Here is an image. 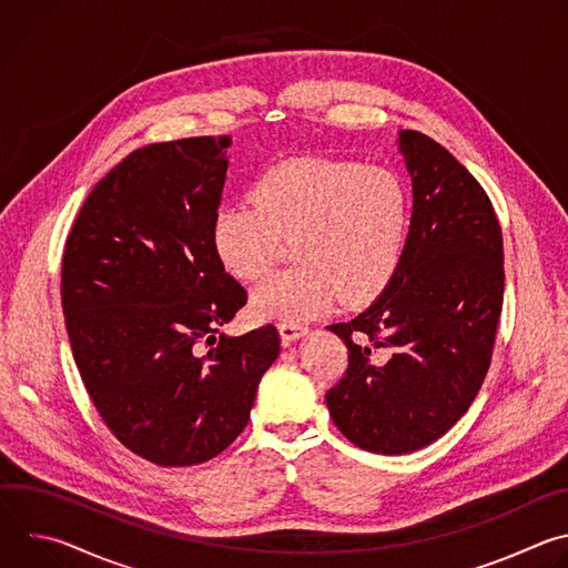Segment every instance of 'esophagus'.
Instances as JSON below:
<instances>
[{
  "mask_svg": "<svg viewBox=\"0 0 568 568\" xmlns=\"http://www.w3.org/2000/svg\"><path fill=\"white\" fill-rule=\"evenodd\" d=\"M278 333H281V337H283V342H285V344H292V342H296V339L305 337V335H307V328H305V326H301V323L281 321V323H278Z\"/></svg>",
  "mask_w": 568,
  "mask_h": 568,
  "instance_id": "34e87169",
  "label": "esophagus"
}]
</instances>
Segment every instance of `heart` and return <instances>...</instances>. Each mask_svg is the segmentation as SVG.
<instances>
[{"label":"heart","mask_w":568,"mask_h":568,"mask_svg":"<svg viewBox=\"0 0 568 568\" xmlns=\"http://www.w3.org/2000/svg\"><path fill=\"white\" fill-rule=\"evenodd\" d=\"M252 202L222 206L213 250L229 274L263 278L294 237L298 265L274 274L252 294L261 318L303 321L337 298L359 305L397 274L412 229V193L395 173L355 161L296 156L267 169Z\"/></svg>","instance_id":"heart-1"}]
</instances>
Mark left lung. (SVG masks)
Here are the masks:
<instances>
[{"mask_svg": "<svg viewBox=\"0 0 568 568\" xmlns=\"http://www.w3.org/2000/svg\"><path fill=\"white\" fill-rule=\"evenodd\" d=\"M414 211L402 265L355 318L333 323L346 375L326 393L357 447L418 452L469 409L490 368L504 305V237L490 197L434 139L399 130Z\"/></svg>", "mask_w": 568, "mask_h": 568, "instance_id": "left-lung-1", "label": "left lung"}]
</instances>
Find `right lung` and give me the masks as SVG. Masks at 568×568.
<instances>
[{
  "mask_svg": "<svg viewBox=\"0 0 568 568\" xmlns=\"http://www.w3.org/2000/svg\"><path fill=\"white\" fill-rule=\"evenodd\" d=\"M231 136L150 143L88 195L62 256L73 359L110 432L136 456L184 467L247 427L278 331L217 328L247 303L213 250Z\"/></svg>",
  "mask_w": 568,
  "mask_h": 568,
  "instance_id": "obj_1",
  "label": "right lung"
}]
</instances>
